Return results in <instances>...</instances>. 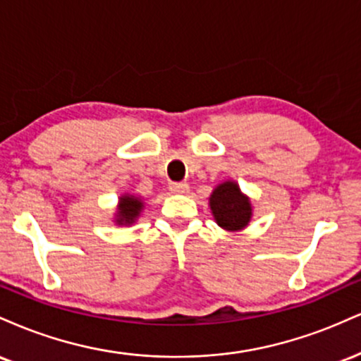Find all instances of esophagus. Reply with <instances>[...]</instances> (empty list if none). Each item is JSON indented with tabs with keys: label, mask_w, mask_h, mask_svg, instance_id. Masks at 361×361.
Here are the masks:
<instances>
[{
	"label": "esophagus",
	"mask_w": 361,
	"mask_h": 361,
	"mask_svg": "<svg viewBox=\"0 0 361 361\" xmlns=\"http://www.w3.org/2000/svg\"><path fill=\"white\" fill-rule=\"evenodd\" d=\"M169 189H171L173 194H185L189 190V184L188 182H172V184L169 185Z\"/></svg>",
	"instance_id": "34e87169"
}]
</instances>
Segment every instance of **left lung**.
I'll use <instances>...</instances> for the list:
<instances>
[{
	"mask_svg": "<svg viewBox=\"0 0 361 361\" xmlns=\"http://www.w3.org/2000/svg\"><path fill=\"white\" fill-rule=\"evenodd\" d=\"M209 207L216 223L226 231H240L248 226L253 209L250 199L233 180L219 184L209 197Z\"/></svg>",
	"mask_w": 361,
	"mask_h": 361,
	"instance_id": "8db88e82",
	"label": "left lung"
}]
</instances>
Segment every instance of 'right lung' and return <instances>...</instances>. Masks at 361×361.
Returning a JSON list of instances; mask_svg holds the SVG:
<instances>
[{
	"mask_svg": "<svg viewBox=\"0 0 361 361\" xmlns=\"http://www.w3.org/2000/svg\"><path fill=\"white\" fill-rule=\"evenodd\" d=\"M143 202L142 199L137 196H131V194H123L120 197V202H118V211L114 221L116 224H133L137 221V218L142 213Z\"/></svg>",
	"mask_w": 361,
	"mask_h": 361,
	"instance_id": "right-lung-1",
	"label": "right lung"
}]
</instances>
